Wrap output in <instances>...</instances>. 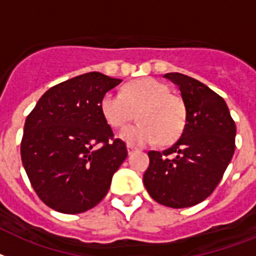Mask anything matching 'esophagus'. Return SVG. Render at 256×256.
I'll use <instances>...</instances> for the list:
<instances>
[{
	"instance_id": "34e87169",
	"label": "esophagus",
	"mask_w": 256,
	"mask_h": 256,
	"mask_svg": "<svg viewBox=\"0 0 256 256\" xmlns=\"http://www.w3.org/2000/svg\"><path fill=\"white\" fill-rule=\"evenodd\" d=\"M135 151V147H132V144H128V152L132 154Z\"/></svg>"
}]
</instances>
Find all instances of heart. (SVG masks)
<instances>
[{
    "label": "heart",
    "instance_id": "heart-1",
    "mask_svg": "<svg viewBox=\"0 0 256 256\" xmlns=\"http://www.w3.org/2000/svg\"><path fill=\"white\" fill-rule=\"evenodd\" d=\"M104 120L114 128H124L138 112L139 124L124 128L120 138L128 144L143 146L160 139L162 143L174 142L186 126L184 104L171 96L167 85L146 78L126 85L124 94L108 92L100 104Z\"/></svg>",
    "mask_w": 256,
    "mask_h": 256
}]
</instances>
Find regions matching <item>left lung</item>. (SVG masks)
Masks as SVG:
<instances>
[{"instance_id": "8db88e82", "label": "left lung", "mask_w": 256, "mask_h": 256, "mask_svg": "<svg viewBox=\"0 0 256 256\" xmlns=\"http://www.w3.org/2000/svg\"><path fill=\"white\" fill-rule=\"evenodd\" d=\"M164 78L180 89L186 118L178 142L164 151H150L143 184L156 202L189 208L212 194L236 150V122L221 96L186 74Z\"/></svg>"}]
</instances>
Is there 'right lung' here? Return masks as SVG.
I'll list each match as a JSON object with an SVG mask.
<instances>
[{
	"label": "right lung",
	"instance_id": "right-lung-1",
	"mask_svg": "<svg viewBox=\"0 0 256 256\" xmlns=\"http://www.w3.org/2000/svg\"><path fill=\"white\" fill-rule=\"evenodd\" d=\"M122 80L100 72L50 88L26 118L20 158L31 186L51 209L78 214L96 206L128 156L100 104Z\"/></svg>",
	"mask_w": 256,
	"mask_h": 256
}]
</instances>
